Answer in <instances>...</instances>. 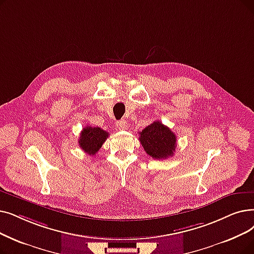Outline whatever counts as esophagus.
<instances>
[{
    "label": "esophagus",
    "instance_id": "obj_1",
    "mask_svg": "<svg viewBox=\"0 0 254 254\" xmlns=\"http://www.w3.org/2000/svg\"><path fill=\"white\" fill-rule=\"evenodd\" d=\"M116 127L118 129H127V123L125 120V119H121V120H118L116 123Z\"/></svg>",
    "mask_w": 254,
    "mask_h": 254
}]
</instances>
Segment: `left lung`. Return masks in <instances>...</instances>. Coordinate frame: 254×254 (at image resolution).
<instances>
[{
  "label": "left lung",
  "instance_id": "left-lung-1",
  "mask_svg": "<svg viewBox=\"0 0 254 254\" xmlns=\"http://www.w3.org/2000/svg\"><path fill=\"white\" fill-rule=\"evenodd\" d=\"M139 135L143 148L151 158L163 160L173 156L176 148V136L160 121H153L140 131Z\"/></svg>",
  "mask_w": 254,
  "mask_h": 254
}]
</instances>
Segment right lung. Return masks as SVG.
<instances>
[{
    "mask_svg": "<svg viewBox=\"0 0 254 254\" xmlns=\"http://www.w3.org/2000/svg\"><path fill=\"white\" fill-rule=\"evenodd\" d=\"M108 136V131L102 129L101 127H92L90 126H87L81 131L79 145L86 153L94 156L101 149Z\"/></svg>",
    "mask_w": 254,
    "mask_h": 254,
    "instance_id": "obj_1",
    "label": "right lung"
}]
</instances>
